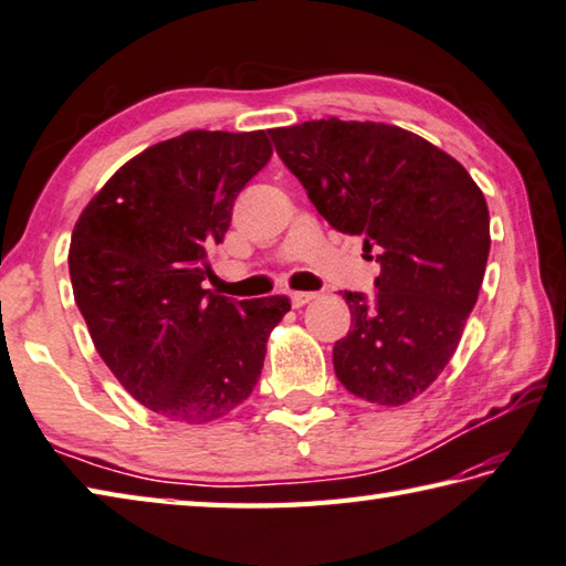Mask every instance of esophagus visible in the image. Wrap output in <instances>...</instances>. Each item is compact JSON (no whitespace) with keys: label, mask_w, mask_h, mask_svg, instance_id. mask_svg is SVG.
<instances>
[{"label":"esophagus","mask_w":566,"mask_h":566,"mask_svg":"<svg viewBox=\"0 0 566 566\" xmlns=\"http://www.w3.org/2000/svg\"><path fill=\"white\" fill-rule=\"evenodd\" d=\"M316 296H318V294H314V292H292V294H290L294 308H302V306H306V304H312Z\"/></svg>","instance_id":"1"}]
</instances>
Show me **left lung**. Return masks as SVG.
I'll use <instances>...</instances> for the list:
<instances>
[{"mask_svg":"<svg viewBox=\"0 0 566 566\" xmlns=\"http://www.w3.org/2000/svg\"><path fill=\"white\" fill-rule=\"evenodd\" d=\"M331 228L363 238L375 294L343 292L350 331L334 346L348 392L397 407L439 378L479 298L491 218L469 171L434 144L382 122L312 119L270 129Z\"/></svg>","mask_w":566,"mask_h":566,"instance_id":"obj_1","label":"left lung"}]
</instances>
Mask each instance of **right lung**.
<instances>
[{
    "instance_id": "1",
    "label": "right lung",
    "mask_w": 566,
    "mask_h": 566,
    "mask_svg": "<svg viewBox=\"0 0 566 566\" xmlns=\"http://www.w3.org/2000/svg\"><path fill=\"white\" fill-rule=\"evenodd\" d=\"M272 157L258 132L191 129L129 159L77 218L69 268L91 338L137 402L206 424L248 400L286 296L203 290L208 252Z\"/></svg>"
}]
</instances>
